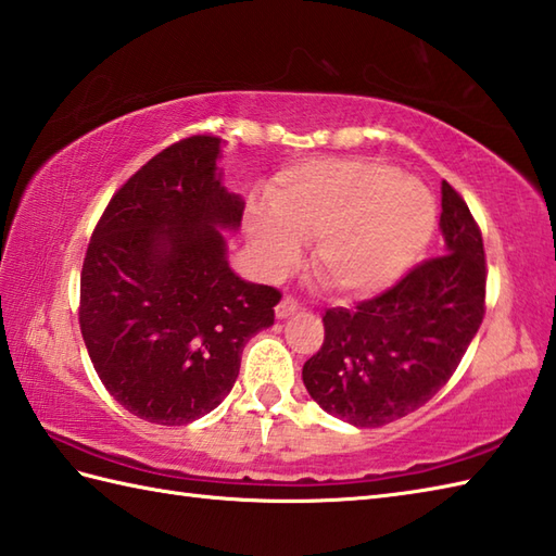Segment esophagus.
<instances>
[{
	"label": "esophagus",
	"mask_w": 556,
	"mask_h": 556,
	"mask_svg": "<svg viewBox=\"0 0 556 556\" xmlns=\"http://www.w3.org/2000/svg\"><path fill=\"white\" fill-rule=\"evenodd\" d=\"M275 313H277L279 320H287V317H291L293 313H299V301L293 299V296H285V299L277 303Z\"/></svg>",
	"instance_id": "obj_1"
}]
</instances>
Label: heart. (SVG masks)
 <instances>
[{
	"label": "heart",
	"mask_w": 556,
	"mask_h": 556,
	"mask_svg": "<svg viewBox=\"0 0 556 556\" xmlns=\"http://www.w3.org/2000/svg\"><path fill=\"white\" fill-rule=\"evenodd\" d=\"M437 222L432 193L392 164L311 160L277 176L269 207L248 217L260 263L285 275L301 239H315V269L344 296H375L406 275Z\"/></svg>",
	"instance_id": "1"
}]
</instances>
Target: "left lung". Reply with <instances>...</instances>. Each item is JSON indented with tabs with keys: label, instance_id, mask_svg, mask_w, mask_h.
<instances>
[{
	"label": "left lung",
	"instance_id": "left-lung-1",
	"mask_svg": "<svg viewBox=\"0 0 556 556\" xmlns=\"http://www.w3.org/2000/svg\"><path fill=\"white\" fill-rule=\"evenodd\" d=\"M442 255L396 287L323 315L325 341L303 365V384L323 410L356 428L408 416L458 368L485 315V251L478 224L442 181Z\"/></svg>",
	"mask_w": 556,
	"mask_h": 556
}]
</instances>
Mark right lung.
I'll use <instances>...</instances> for the list:
<instances>
[{"instance_id":"right-lung-1","label":"right lung","mask_w":556,"mask_h":556,"mask_svg":"<svg viewBox=\"0 0 556 556\" xmlns=\"http://www.w3.org/2000/svg\"><path fill=\"white\" fill-rule=\"evenodd\" d=\"M222 138L191 136L143 164L110 200L80 271V334L108 392L157 425L217 408L248 339L275 325L281 293L229 267L222 231L243 198L222 186Z\"/></svg>"}]
</instances>
